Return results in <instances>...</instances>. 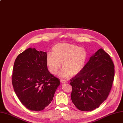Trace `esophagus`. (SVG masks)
<instances>
[{
    "instance_id": "34e87169",
    "label": "esophagus",
    "mask_w": 123,
    "mask_h": 123,
    "mask_svg": "<svg viewBox=\"0 0 123 123\" xmlns=\"http://www.w3.org/2000/svg\"><path fill=\"white\" fill-rule=\"evenodd\" d=\"M60 81H61V82L62 83H63V84H65V83H67V82H66V80H63V79H61V80H60Z\"/></svg>"
}]
</instances>
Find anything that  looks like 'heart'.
Here are the masks:
<instances>
[{
    "label": "heart",
    "instance_id": "heart-1",
    "mask_svg": "<svg viewBox=\"0 0 123 123\" xmlns=\"http://www.w3.org/2000/svg\"><path fill=\"white\" fill-rule=\"evenodd\" d=\"M87 58L85 50L73 44L60 43L55 45L52 53H48L46 63L49 71L53 74L59 72L62 63V70L60 73L62 78H67L80 73L85 66Z\"/></svg>",
    "mask_w": 123,
    "mask_h": 123
}]
</instances>
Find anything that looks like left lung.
<instances>
[{
  "instance_id": "obj_1",
  "label": "left lung",
  "mask_w": 123,
  "mask_h": 123,
  "mask_svg": "<svg viewBox=\"0 0 123 123\" xmlns=\"http://www.w3.org/2000/svg\"><path fill=\"white\" fill-rule=\"evenodd\" d=\"M114 74L110 56L100 48L90 58L81 71L70 80L71 98L76 107L82 111L98 108L111 91Z\"/></svg>"
}]
</instances>
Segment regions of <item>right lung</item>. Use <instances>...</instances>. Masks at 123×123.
Here are the masks:
<instances>
[{
    "mask_svg": "<svg viewBox=\"0 0 123 123\" xmlns=\"http://www.w3.org/2000/svg\"><path fill=\"white\" fill-rule=\"evenodd\" d=\"M47 53L29 48L16 58L12 82L22 104L31 111L43 110L52 101L60 81L48 71Z\"/></svg>",
    "mask_w": 123,
    "mask_h": 123,
    "instance_id": "add662e5",
    "label": "right lung"
}]
</instances>
